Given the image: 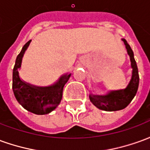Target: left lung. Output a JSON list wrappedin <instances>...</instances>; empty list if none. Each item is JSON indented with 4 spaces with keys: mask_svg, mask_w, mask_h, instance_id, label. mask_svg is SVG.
I'll return each mask as SVG.
<instances>
[{
    "mask_svg": "<svg viewBox=\"0 0 150 150\" xmlns=\"http://www.w3.org/2000/svg\"><path fill=\"white\" fill-rule=\"evenodd\" d=\"M122 41L125 45L127 52L130 57L131 67L132 68V78L127 86V88L121 90L110 91L106 95H91L90 94V100L95 106L99 109L104 111H118L124 109L126 108L134 96L137 94V91L139 86V74L137 66L136 63L134 55L131 47L127 41L123 38Z\"/></svg>",
    "mask_w": 150,
    "mask_h": 150,
    "instance_id": "obj_1",
    "label": "left lung"
}]
</instances>
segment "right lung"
<instances>
[{
	"label": "right lung",
	"instance_id": "obj_1",
	"mask_svg": "<svg viewBox=\"0 0 150 150\" xmlns=\"http://www.w3.org/2000/svg\"><path fill=\"white\" fill-rule=\"evenodd\" d=\"M25 43L18 54L13 70V91L19 104L25 109L37 115H45L54 110L62 100V90L71 74L62 75L58 81L48 87H37L21 80L19 76L22 57L30 43Z\"/></svg>",
	"mask_w": 150,
	"mask_h": 150
}]
</instances>
